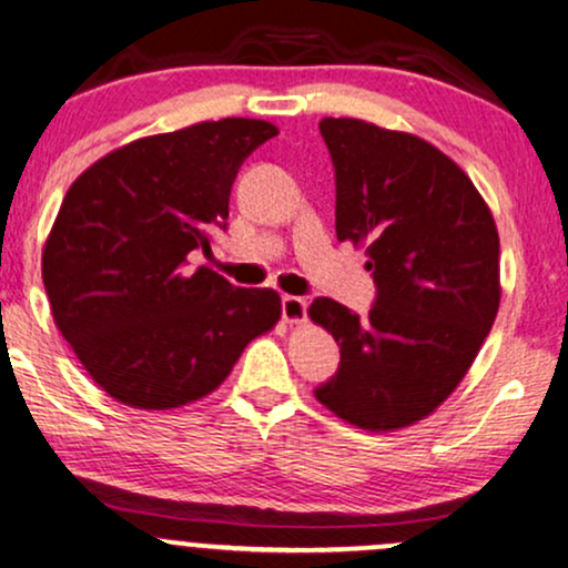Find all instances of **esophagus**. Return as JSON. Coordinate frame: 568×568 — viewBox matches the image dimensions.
I'll list each match as a JSON object with an SVG mask.
<instances>
[{
  "instance_id": "obj_1",
  "label": "esophagus",
  "mask_w": 568,
  "mask_h": 568,
  "mask_svg": "<svg viewBox=\"0 0 568 568\" xmlns=\"http://www.w3.org/2000/svg\"><path fill=\"white\" fill-rule=\"evenodd\" d=\"M306 298L302 296H283L280 298V310H283V317L288 323H302L306 317Z\"/></svg>"
}]
</instances>
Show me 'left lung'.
<instances>
[{
	"label": "left lung",
	"instance_id": "obj_1",
	"mask_svg": "<svg viewBox=\"0 0 568 568\" xmlns=\"http://www.w3.org/2000/svg\"><path fill=\"white\" fill-rule=\"evenodd\" d=\"M336 179V237L368 243V315L317 296L310 317L338 342L315 397L363 429L425 419L473 366L499 310V234L456 162L416 135L321 122Z\"/></svg>",
	"mask_w": 568,
	"mask_h": 568
}]
</instances>
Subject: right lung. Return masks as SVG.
<instances>
[{
    "mask_svg": "<svg viewBox=\"0 0 568 568\" xmlns=\"http://www.w3.org/2000/svg\"><path fill=\"white\" fill-rule=\"evenodd\" d=\"M277 135L264 120L149 135L71 184L42 253L55 325L88 374L125 406L179 408L213 393L280 317L270 288H237L192 251L226 230L240 165Z\"/></svg>",
    "mask_w": 568,
    "mask_h": 568,
    "instance_id": "right-lung-1",
    "label": "right lung"
}]
</instances>
